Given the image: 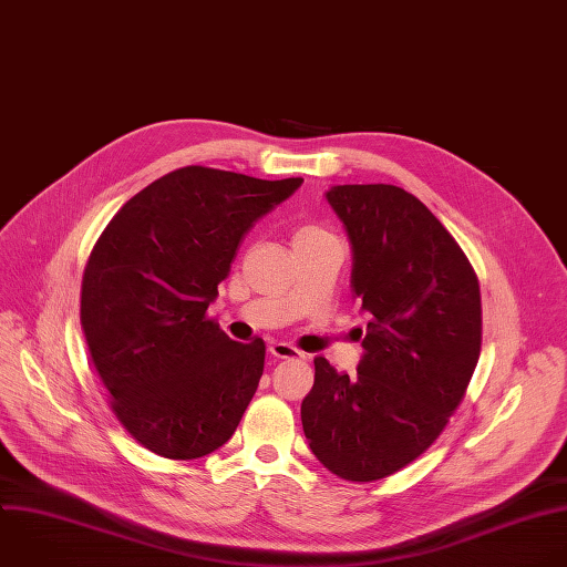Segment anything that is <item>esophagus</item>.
Here are the masks:
<instances>
[{"label":"esophagus","instance_id":"esophagus-1","mask_svg":"<svg viewBox=\"0 0 567 567\" xmlns=\"http://www.w3.org/2000/svg\"><path fill=\"white\" fill-rule=\"evenodd\" d=\"M269 351H271V355H276V358H305V353H302L298 347H293V344H289V342H282V340H274V342L269 344Z\"/></svg>","mask_w":567,"mask_h":567}]
</instances>
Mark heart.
<instances>
[{"mask_svg": "<svg viewBox=\"0 0 567 567\" xmlns=\"http://www.w3.org/2000/svg\"><path fill=\"white\" fill-rule=\"evenodd\" d=\"M313 231H320V229H313V227H307V229H300V231H298V234H313ZM298 234H296V236H298Z\"/></svg>", "mask_w": 567, "mask_h": 567, "instance_id": "1", "label": "heart"}]
</instances>
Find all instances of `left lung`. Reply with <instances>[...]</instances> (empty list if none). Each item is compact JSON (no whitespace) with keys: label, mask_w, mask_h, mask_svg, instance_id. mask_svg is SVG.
Instances as JSON below:
<instances>
[{"label":"left lung","mask_w":567,"mask_h":567,"mask_svg":"<svg viewBox=\"0 0 567 567\" xmlns=\"http://www.w3.org/2000/svg\"><path fill=\"white\" fill-rule=\"evenodd\" d=\"M327 203L347 229L351 291L369 320L351 379L313 358L300 419L329 472L369 483L416 461L461 405L481 353V289L458 243L405 188L340 184Z\"/></svg>","instance_id":"1"}]
</instances>
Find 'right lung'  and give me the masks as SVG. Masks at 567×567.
I'll return each instance as SVG.
<instances>
[{"mask_svg": "<svg viewBox=\"0 0 567 567\" xmlns=\"http://www.w3.org/2000/svg\"><path fill=\"white\" fill-rule=\"evenodd\" d=\"M300 184L184 166L142 188L97 238L82 331L113 414L153 454L192 461L234 436L265 342L231 340L207 309L245 234Z\"/></svg>", "mask_w": 567, "mask_h": 567, "instance_id": "right-lung-1", "label": "right lung"}]
</instances>
